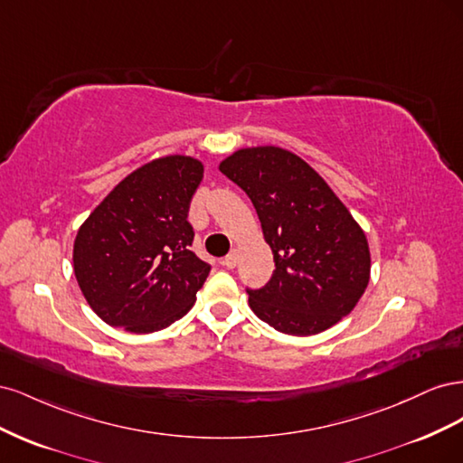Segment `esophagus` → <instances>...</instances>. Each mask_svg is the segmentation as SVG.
I'll list each match as a JSON object with an SVG mask.
<instances>
[{
  "label": "esophagus",
  "instance_id": "34e87169",
  "mask_svg": "<svg viewBox=\"0 0 463 463\" xmlns=\"http://www.w3.org/2000/svg\"><path fill=\"white\" fill-rule=\"evenodd\" d=\"M222 264L223 266H226V269H235V264H237V253H235V250H232V253L230 255H226V257H223V260H222Z\"/></svg>",
  "mask_w": 463,
  "mask_h": 463
}]
</instances>
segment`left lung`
I'll return each instance as SVG.
<instances>
[{
    "mask_svg": "<svg viewBox=\"0 0 463 463\" xmlns=\"http://www.w3.org/2000/svg\"><path fill=\"white\" fill-rule=\"evenodd\" d=\"M220 172L253 203L274 255L272 278L249 289L278 332L311 335L352 313L369 284L367 237L313 167L278 146L237 150Z\"/></svg>",
    "mask_w": 463,
    "mask_h": 463,
    "instance_id": "1",
    "label": "left lung"
}]
</instances>
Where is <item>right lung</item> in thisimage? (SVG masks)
I'll return each mask as SVG.
<instances>
[{
  "mask_svg": "<svg viewBox=\"0 0 463 463\" xmlns=\"http://www.w3.org/2000/svg\"><path fill=\"white\" fill-rule=\"evenodd\" d=\"M203 164L152 160L125 177L82 223L75 276L92 311L114 328L156 332L184 317L210 272L191 250L189 204Z\"/></svg>",
  "mask_w": 463,
  "mask_h": 463,
  "instance_id": "right-lung-1",
  "label": "right lung"
}]
</instances>
